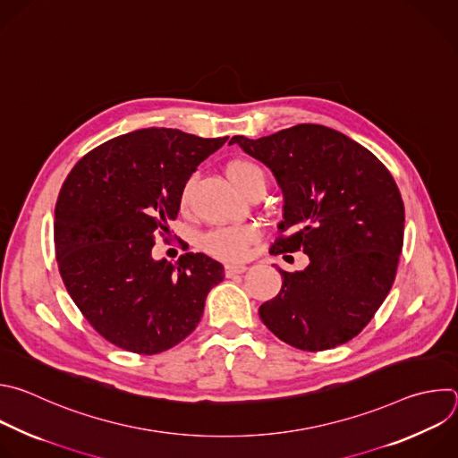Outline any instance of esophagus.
Instances as JSON below:
<instances>
[{
	"label": "esophagus",
	"instance_id": "1",
	"mask_svg": "<svg viewBox=\"0 0 458 458\" xmlns=\"http://www.w3.org/2000/svg\"><path fill=\"white\" fill-rule=\"evenodd\" d=\"M247 270V265L243 263H227L225 265V276H234V274H242Z\"/></svg>",
	"mask_w": 458,
	"mask_h": 458
}]
</instances>
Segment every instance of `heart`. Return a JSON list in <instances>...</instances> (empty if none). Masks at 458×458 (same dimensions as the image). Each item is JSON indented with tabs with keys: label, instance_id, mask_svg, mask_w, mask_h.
Returning a JSON list of instances; mask_svg holds the SVG:
<instances>
[{
	"label": "heart",
	"instance_id": "b5f03b06",
	"mask_svg": "<svg viewBox=\"0 0 458 458\" xmlns=\"http://www.w3.org/2000/svg\"><path fill=\"white\" fill-rule=\"evenodd\" d=\"M227 174L231 178L233 184L243 191L250 184H256V182H261L265 186V174L259 165L249 160H236L231 162L227 167ZM191 193H193V178L188 182L182 190L180 204L184 209L190 208L191 204ZM256 229L249 225H238V227H224L209 233L206 236V249L224 259H240L247 254L249 245L256 240Z\"/></svg>",
	"mask_w": 458,
	"mask_h": 458
}]
</instances>
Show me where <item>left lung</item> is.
Segmentation results:
<instances>
[{
    "label": "left lung",
    "instance_id": "left-lung-1",
    "mask_svg": "<svg viewBox=\"0 0 458 458\" xmlns=\"http://www.w3.org/2000/svg\"><path fill=\"white\" fill-rule=\"evenodd\" d=\"M284 193L280 238L270 252L303 250L298 272L259 307L263 325L287 344L319 352L355 337L388 296L404 236V204L390 171L350 137L298 124L261 139L234 135Z\"/></svg>",
    "mask_w": 458,
    "mask_h": 458
}]
</instances>
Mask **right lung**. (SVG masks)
<instances>
[{"instance_id":"1","label":"right lung","mask_w":458,"mask_h":458,"mask_svg":"<svg viewBox=\"0 0 458 458\" xmlns=\"http://www.w3.org/2000/svg\"><path fill=\"white\" fill-rule=\"evenodd\" d=\"M225 140L144 128L91 149L66 176L54 222L61 278L88 323L115 346L153 355L178 344L224 280V265L204 252L171 263L153 259L151 249L169 233L197 165Z\"/></svg>"}]
</instances>
